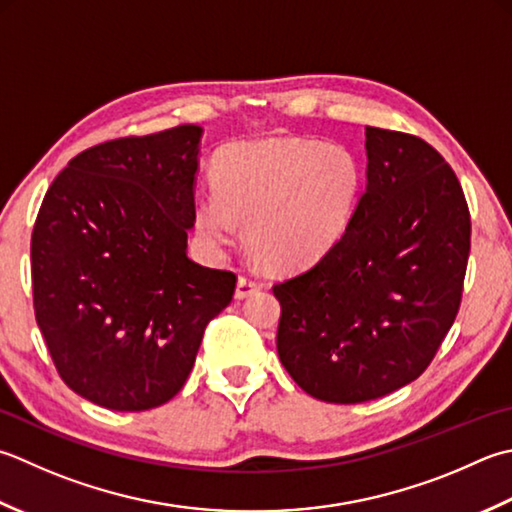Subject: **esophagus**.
Listing matches in <instances>:
<instances>
[{
    "mask_svg": "<svg viewBox=\"0 0 512 512\" xmlns=\"http://www.w3.org/2000/svg\"><path fill=\"white\" fill-rule=\"evenodd\" d=\"M259 290H262V284L255 282V279L239 277L237 288H235V297H237V299H246V297H250V295L259 293Z\"/></svg>",
    "mask_w": 512,
    "mask_h": 512,
    "instance_id": "esophagus-1",
    "label": "esophagus"
}]
</instances>
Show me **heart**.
Listing matches in <instances>:
<instances>
[{
  "label": "heart",
  "mask_w": 512,
  "mask_h": 512,
  "mask_svg": "<svg viewBox=\"0 0 512 512\" xmlns=\"http://www.w3.org/2000/svg\"><path fill=\"white\" fill-rule=\"evenodd\" d=\"M215 193L195 199V226L210 246H248L270 270L295 273L333 250L353 222L364 173L348 148L304 137H268L228 148Z\"/></svg>",
  "instance_id": "b5f03b06"
}]
</instances>
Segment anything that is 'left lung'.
Masks as SVG:
<instances>
[{
  "label": "left lung",
  "mask_w": 512,
  "mask_h": 512,
  "mask_svg": "<svg viewBox=\"0 0 512 512\" xmlns=\"http://www.w3.org/2000/svg\"><path fill=\"white\" fill-rule=\"evenodd\" d=\"M366 155L342 242L273 286L279 359L328 404L384 397L424 373L462 304L470 253L462 184L433 146L368 126Z\"/></svg>",
  "instance_id": "left-lung-1"
}]
</instances>
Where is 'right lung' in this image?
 <instances>
[{
    "label": "right lung",
    "mask_w": 512,
    "mask_h": 512,
    "mask_svg": "<svg viewBox=\"0 0 512 512\" xmlns=\"http://www.w3.org/2000/svg\"><path fill=\"white\" fill-rule=\"evenodd\" d=\"M202 128L79 153L46 190L30 239L35 319L59 377L88 402L173 399L237 277L186 257Z\"/></svg>",
    "instance_id": "obj_1"
}]
</instances>
